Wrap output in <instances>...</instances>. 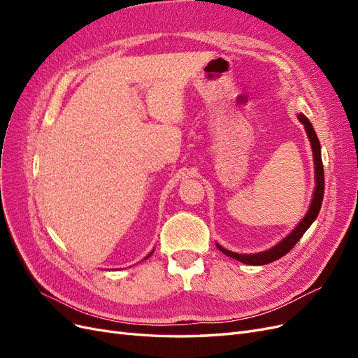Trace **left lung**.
I'll return each mask as SVG.
<instances>
[{
  "instance_id": "left-lung-1",
  "label": "left lung",
  "mask_w": 358,
  "mask_h": 358,
  "mask_svg": "<svg viewBox=\"0 0 358 358\" xmlns=\"http://www.w3.org/2000/svg\"><path fill=\"white\" fill-rule=\"evenodd\" d=\"M299 121L305 125V129L309 137V142L312 146V154H313V164H315V191H313V199L312 203L309 206V210L305 215L299 225L292 230L284 241H280L278 245H275L273 248L267 249L264 252H258V254H237V252H231L227 251L225 248H222L221 245L216 243V248L220 249L222 254H225L227 257H231L237 262H241L243 264H251V266H263V264H268L272 262H276L280 257H284L285 254H288L294 245L300 241V237L305 234V231L309 229L310 224L317 220V216L320 213L321 204H322V197H324V169H322V159H321V145L320 140L317 137L315 129H313L312 124L309 119L300 113L297 115Z\"/></svg>"
}]
</instances>
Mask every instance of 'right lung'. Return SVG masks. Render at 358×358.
I'll use <instances>...</instances> for the list:
<instances>
[{"mask_svg":"<svg viewBox=\"0 0 358 358\" xmlns=\"http://www.w3.org/2000/svg\"><path fill=\"white\" fill-rule=\"evenodd\" d=\"M152 252H154V251H152ZM152 252H150V254H149V255H148V257H146V258H149V257H150V255H152Z\"/></svg>","mask_w":358,"mask_h":358,"instance_id":"1","label":"right lung"}]
</instances>
